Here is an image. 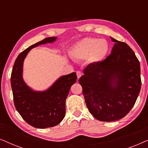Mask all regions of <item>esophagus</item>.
I'll list each match as a JSON object with an SVG mask.
<instances>
[{"label": "esophagus", "mask_w": 148, "mask_h": 148, "mask_svg": "<svg viewBox=\"0 0 148 148\" xmlns=\"http://www.w3.org/2000/svg\"><path fill=\"white\" fill-rule=\"evenodd\" d=\"M77 79H79L80 78V77L82 76V73H81L80 71H77Z\"/></svg>", "instance_id": "esophagus-1"}]
</instances>
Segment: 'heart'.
<instances>
[{
    "label": "heart",
    "mask_w": 148,
    "mask_h": 148,
    "mask_svg": "<svg viewBox=\"0 0 148 148\" xmlns=\"http://www.w3.org/2000/svg\"><path fill=\"white\" fill-rule=\"evenodd\" d=\"M109 46L106 40L88 38L81 40L73 46L71 56L77 60L87 58V62L94 64L100 62L106 56Z\"/></svg>",
    "instance_id": "1"
}]
</instances>
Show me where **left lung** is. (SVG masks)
<instances>
[{"label": "left lung", "mask_w": 148, "mask_h": 148, "mask_svg": "<svg viewBox=\"0 0 148 148\" xmlns=\"http://www.w3.org/2000/svg\"><path fill=\"white\" fill-rule=\"evenodd\" d=\"M115 42L111 54L84 69L79 79L86 106L100 121H117L134 106L141 90L140 64L133 50L123 42Z\"/></svg>", "instance_id": "8db88e82"}]
</instances>
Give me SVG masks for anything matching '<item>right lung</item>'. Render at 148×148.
Returning a JSON list of instances; mask_svg holds the SVG:
<instances>
[{"instance_id": "right-lung-1", "label": "right lung", "mask_w": 148, "mask_h": 148, "mask_svg": "<svg viewBox=\"0 0 148 148\" xmlns=\"http://www.w3.org/2000/svg\"><path fill=\"white\" fill-rule=\"evenodd\" d=\"M56 40L55 37L46 38L23 50L16 58L12 70L11 84L16 110L25 122L36 128L52 127L61 122L65 115V100L77 80L75 73L62 76L44 92L33 91L23 82V62L29 50Z\"/></svg>"}]
</instances>
